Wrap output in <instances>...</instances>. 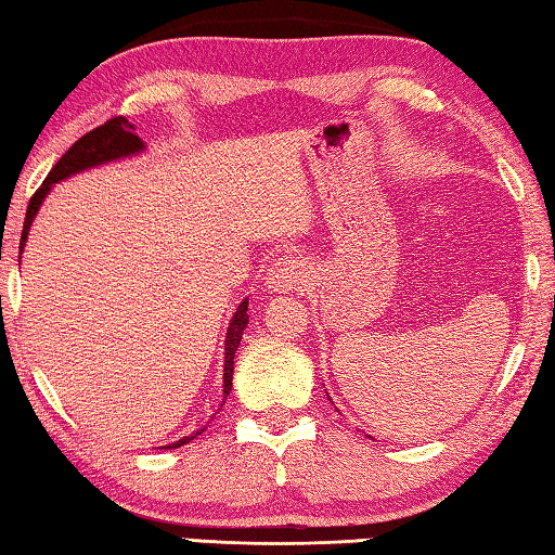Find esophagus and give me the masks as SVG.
<instances>
[{"mask_svg": "<svg viewBox=\"0 0 555 555\" xmlns=\"http://www.w3.org/2000/svg\"><path fill=\"white\" fill-rule=\"evenodd\" d=\"M306 279H308V271L306 264H302L300 257H281L276 264H271V269L267 271V286L271 291H298L306 286Z\"/></svg>", "mask_w": 555, "mask_h": 555, "instance_id": "esophagus-1", "label": "esophagus"}]
</instances>
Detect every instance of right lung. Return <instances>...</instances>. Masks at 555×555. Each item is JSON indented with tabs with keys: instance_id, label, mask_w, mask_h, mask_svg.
Returning <instances> with one entry per match:
<instances>
[{
	"instance_id": "add662e5",
	"label": "right lung",
	"mask_w": 555,
	"mask_h": 555,
	"mask_svg": "<svg viewBox=\"0 0 555 555\" xmlns=\"http://www.w3.org/2000/svg\"><path fill=\"white\" fill-rule=\"evenodd\" d=\"M139 151H144V141H141L134 134V127L127 122L125 117H113L107 119L105 125L91 129V132H86L76 144L64 154L57 163H54V168L48 172V178L42 180V184L38 188V192L33 194L30 202H28V209H26V221H24V233H21V247H18V255L24 253V245L28 241V231H30V223L36 219V214L40 209L42 199L48 197V192L52 190L54 182H60L64 178L74 176V172H81V170H89L95 166H103V163H111L117 158H125V156H134ZM21 262V257H18ZM249 322L247 318V298L237 306L233 320H231V327H228L225 334V365H223V397L231 395V387H233V358L237 346H241L243 339V332H245V324ZM199 436V433H197ZM197 436H188L172 444H166L168 448H182V444H188L190 440H194Z\"/></svg>"
}]
</instances>
